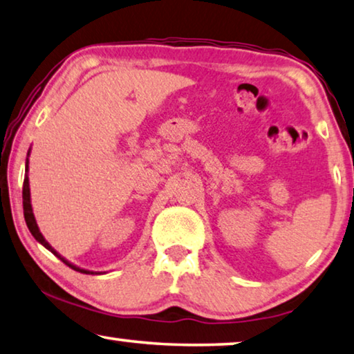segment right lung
I'll return each instance as SVG.
<instances>
[{
  "mask_svg": "<svg viewBox=\"0 0 354 354\" xmlns=\"http://www.w3.org/2000/svg\"><path fill=\"white\" fill-rule=\"evenodd\" d=\"M28 156H30V150H28ZM22 198H24V217H25V222H27V227L30 230V233L33 234V238L38 241L39 244H43L46 249L50 250L55 257H59L60 260L65 265H68L70 268H73L75 271H80V273H86V274H94L95 271H89V270H84V268H80V266H76L73 263H70L68 260L64 259L62 255H60L57 250H55L53 245H50L48 241L44 239L43 234H41L39 228H38V223H37V218H35L33 215V207H32V199H30V182H28V158L27 161H25V178H24V189H22ZM95 274H100V273H95Z\"/></svg>",
  "mask_w": 354,
  "mask_h": 354,
  "instance_id": "obj_1",
  "label": "right lung"
}]
</instances>
